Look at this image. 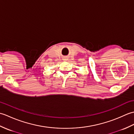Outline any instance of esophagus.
Returning <instances> with one entry per match:
<instances>
[{
    "label": "esophagus",
    "mask_w": 134,
    "mask_h": 134,
    "mask_svg": "<svg viewBox=\"0 0 134 134\" xmlns=\"http://www.w3.org/2000/svg\"><path fill=\"white\" fill-rule=\"evenodd\" d=\"M67 59H66V58H63L64 60H67Z\"/></svg>",
    "instance_id": "esophagus-1"
}]
</instances>
